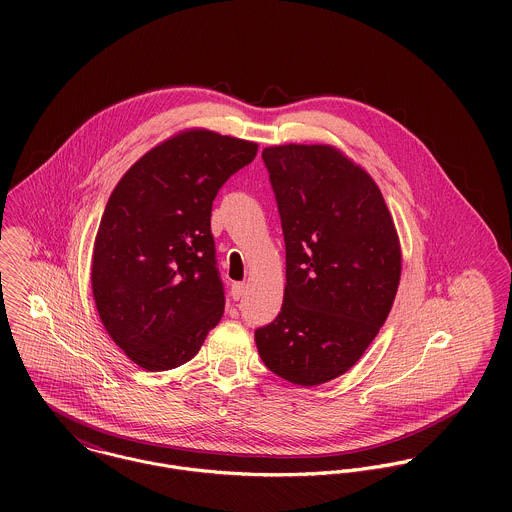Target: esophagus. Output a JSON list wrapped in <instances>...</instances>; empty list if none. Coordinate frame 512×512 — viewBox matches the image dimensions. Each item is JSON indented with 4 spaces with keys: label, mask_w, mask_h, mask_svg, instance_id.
I'll return each instance as SVG.
<instances>
[{
    "label": "esophagus",
    "mask_w": 512,
    "mask_h": 512,
    "mask_svg": "<svg viewBox=\"0 0 512 512\" xmlns=\"http://www.w3.org/2000/svg\"><path fill=\"white\" fill-rule=\"evenodd\" d=\"M244 288H246V286H244V282H234V284H232V288H230V295H232V299H236V301H238V299L244 295Z\"/></svg>",
    "instance_id": "esophagus-1"
}]
</instances>
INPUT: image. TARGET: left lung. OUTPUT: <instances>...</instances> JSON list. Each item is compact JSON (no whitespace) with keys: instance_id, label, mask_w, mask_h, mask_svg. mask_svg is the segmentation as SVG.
<instances>
[{"instance_id":"8db88e82","label":"left lung","mask_w":512,"mask_h":512,"mask_svg":"<svg viewBox=\"0 0 512 512\" xmlns=\"http://www.w3.org/2000/svg\"><path fill=\"white\" fill-rule=\"evenodd\" d=\"M262 159L286 240V290L256 347L274 374L319 386L355 365L384 325L402 274L398 232L374 179L337 147L272 146Z\"/></svg>"}]
</instances>
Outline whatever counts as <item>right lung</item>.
Instances as JSON below:
<instances>
[{
  "label": "right lung",
  "instance_id": "obj_1",
  "mask_svg": "<svg viewBox=\"0 0 512 512\" xmlns=\"http://www.w3.org/2000/svg\"><path fill=\"white\" fill-rule=\"evenodd\" d=\"M258 144L193 128L151 147L112 191L92 250L100 321L149 372L191 361L224 311L211 211Z\"/></svg>",
  "mask_w": 512,
  "mask_h": 512
}]
</instances>
